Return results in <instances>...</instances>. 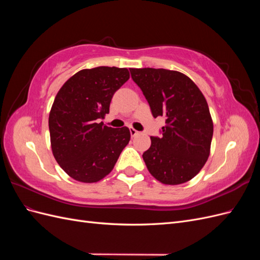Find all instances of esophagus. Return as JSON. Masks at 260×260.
<instances>
[{
  "label": "esophagus",
  "mask_w": 260,
  "mask_h": 260,
  "mask_svg": "<svg viewBox=\"0 0 260 260\" xmlns=\"http://www.w3.org/2000/svg\"><path fill=\"white\" fill-rule=\"evenodd\" d=\"M130 130V133H131V137H136V136H138L139 135V131H137L136 129H133V128H130L129 129Z\"/></svg>",
  "instance_id": "1"
}]
</instances>
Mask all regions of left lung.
<instances>
[{"label": "left lung", "instance_id": "1", "mask_svg": "<svg viewBox=\"0 0 260 260\" xmlns=\"http://www.w3.org/2000/svg\"><path fill=\"white\" fill-rule=\"evenodd\" d=\"M153 116L166 120L143 153L151 175L164 184L184 183L207 161L214 133L208 104L190 78L175 70L130 68Z\"/></svg>", "mask_w": 260, "mask_h": 260}]
</instances>
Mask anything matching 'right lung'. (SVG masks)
<instances>
[{"instance_id": "add662e5", "label": "right lung", "mask_w": 260, "mask_h": 260, "mask_svg": "<svg viewBox=\"0 0 260 260\" xmlns=\"http://www.w3.org/2000/svg\"><path fill=\"white\" fill-rule=\"evenodd\" d=\"M129 77L127 68L82 69L58 91L49 117L51 146L55 159L73 179L98 182L113 170L129 143L127 127L115 129L99 122Z\"/></svg>"}]
</instances>
